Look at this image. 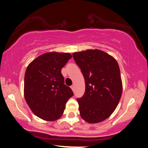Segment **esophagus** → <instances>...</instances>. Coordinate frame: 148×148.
<instances>
[{
  "label": "esophagus",
  "mask_w": 148,
  "mask_h": 148,
  "mask_svg": "<svg viewBox=\"0 0 148 148\" xmlns=\"http://www.w3.org/2000/svg\"><path fill=\"white\" fill-rule=\"evenodd\" d=\"M71 88H72L73 91H74V89H75V86H74V85H72V86H71Z\"/></svg>",
  "instance_id": "esophagus-1"
}]
</instances>
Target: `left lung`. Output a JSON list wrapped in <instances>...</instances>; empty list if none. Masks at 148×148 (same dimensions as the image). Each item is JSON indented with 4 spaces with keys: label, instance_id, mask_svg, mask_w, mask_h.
Returning a JSON list of instances; mask_svg holds the SVG:
<instances>
[{
    "label": "left lung",
    "instance_id": "1",
    "mask_svg": "<svg viewBox=\"0 0 148 148\" xmlns=\"http://www.w3.org/2000/svg\"><path fill=\"white\" fill-rule=\"evenodd\" d=\"M86 84L84 96L77 99L81 118L88 123H100L118 106L123 83L115 59L99 49H88L72 54Z\"/></svg>",
    "mask_w": 148,
    "mask_h": 148
}]
</instances>
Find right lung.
<instances>
[{
    "label": "right lung",
    "instance_id": "obj_1",
    "mask_svg": "<svg viewBox=\"0 0 148 148\" xmlns=\"http://www.w3.org/2000/svg\"><path fill=\"white\" fill-rule=\"evenodd\" d=\"M72 57L69 53H45L27 67L25 99L34 114L42 120L55 121L60 118L67 100L74 95L64 85L61 74V69Z\"/></svg>",
    "mask_w": 148,
    "mask_h": 148
}]
</instances>
